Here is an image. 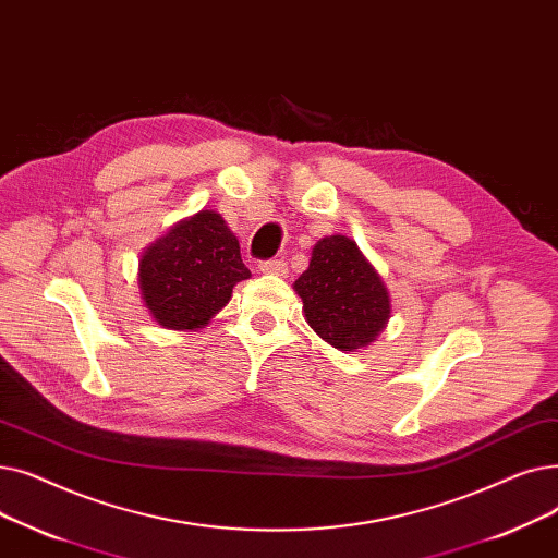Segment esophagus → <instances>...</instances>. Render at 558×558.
<instances>
[{"label": "esophagus", "instance_id": "esophagus-1", "mask_svg": "<svg viewBox=\"0 0 558 558\" xmlns=\"http://www.w3.org/2000/svg\"><path fill=\"white\" fill-rule=\"evenodd\" d=\"M260 272L265 275H286L288 272V265L283 258H270V260H260Z\"/></svg>", "mask_w": 558, "mask_h": 558}]
</instances>
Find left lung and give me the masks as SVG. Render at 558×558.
<instances>
[{
  "label": "left lung",
  "instance_id": "left-lung-1",
  "mask_svg": "<svg viewBox=\"0 0 558 558\" xmlns=\"http://www.w3.org/2000/svg\"><path fill=\"white\" fill-rule=\"evenodd\" d=\"M295 290L311 329L340 352L365 348L390 317V298L381 277L348 235L317 241Z\"/></svg>",
  "mask_w": 558,
  "mask_h": 558
}]
</instances>
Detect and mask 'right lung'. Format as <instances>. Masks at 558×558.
I'll return each instance as SVG.
<instances>
[{
    "label": "right lung",
    "instance_id": "right-lung-1",
    "mask_svg": "<svg viewBox=\"0 0 558 558\" xmlns=\"http://www.w3.org/2000/svg\"><path fill=\"white\" fill-rule=\"evenodd\" d=\"M250 277L241 245L216 210H199L147 247L141 258V293L158 325L197 329Z\"/></svg>",
    "mask_w": 558,
    "mask_h": 558
}]
</instances>
